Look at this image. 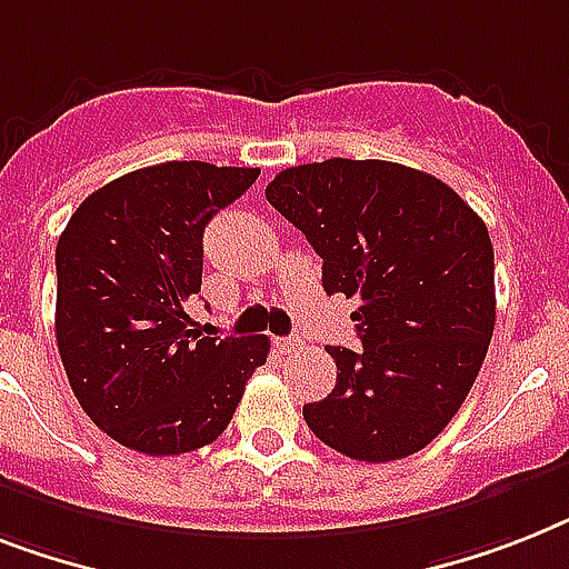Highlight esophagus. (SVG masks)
Returning <instances> with one entry per match:
<instances>
[{
  "label": "esophagus",
  "mask_w": 569,
  "mask_h": 569,
  "mask_svg": "<svg viewBox=\"0 0 569 569\" xmlns=\"http://www.w3.org/2000/svg\"><path fill=\"white\" fill-rule=\"evenodd\" d=\"M276 349H279L281 355H293V351L299 349V340H296V337H279V340H276Z\"/></svg>",
  "instance_id": "1"
}]
</instances>
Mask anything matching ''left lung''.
I'll list each match as a JSON object with an SVG mask.
<instances>
[{
  "mask_svg": "<svg viewBox=\"0 0 569 569\" xmlns=\"http://www.w3.org/2000/svg\"><path fill=\"white\" fill-rule=\"evenodd\" d=\"M322 258V288L358 299L363 349L328 346L337 387L305 403L311 433L358 462L427 448L471 392L495 335L482 218L430 173L380 159L284 168L267 186Z\"/></svg>",
  "mask_w": 569,
  "mask_h": 569,
  "instance_id": "obj_1",
  "label": "left lung"
}]
</instances>
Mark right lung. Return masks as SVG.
Returning <instances> with one entry per match:
<instances>
[{"label": "right lung", "instance_id": "right-lung-1", "mask_svg": "<svg viewBox=\"0 0 569 569\" xmlns=\"http://www.w3.org/2000/svg\"><path fill=\"white\" fill-rule=\"evenodd\" d=\"M258 168L162 162L92 191L58 241L54 331L89 419L148 457L218 439L267 337H200L186 302L203 281V229Z\"/></svg>", "mask_w": 569, "mask_h": 569}]
</instances>
